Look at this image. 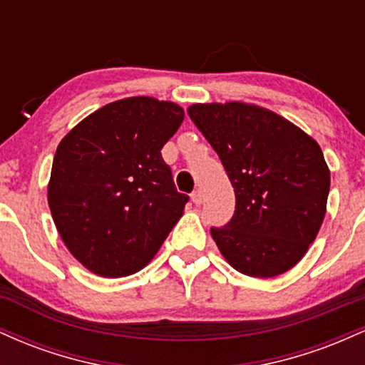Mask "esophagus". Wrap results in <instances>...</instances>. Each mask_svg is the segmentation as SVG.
Masks as SVG:
<instances>
[{
    "label": "esophagus",
    "instance_id": "1",
    "mask_svg": "<svg viewBox=\"0 0 365 365\" xmlns=\"http://www.w3.org/2000/svg\"><path fill=\"white\" fill-rule=\"evenodd\" d=\"M192 202H194L195 206H199V204H202V192H200L199 188L192 192Z\"/></svg>",
    "mask_w": 365,
    "mask_h": 365
}]
</instances>
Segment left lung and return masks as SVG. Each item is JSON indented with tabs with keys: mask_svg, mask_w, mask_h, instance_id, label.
I'll return each mask as SVG.
<instances>
[{
	"mask_svg": "<svg viewBox=\"0 0 365 365\" xmlns=\"http://www.w3.org/2000/svg\"><path fill=\"white\" fill-rule=\"evenodd\" d=\"M187 111L235 190V215L211 228L220 252L252 278L287 273L316 240L326 215L331 177L319 144L255 104L199 103Z\"/></svg>",
	"mask_w": 365,
	"mask_h": 365,
	"instance_id": "left-lung-1",
	"label": "left lung"
}]
</instances>
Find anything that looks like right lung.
Here are the masks:
<instances>
[{"label":"right lung","instance_id":"right-lung-1","mask_svg":"<svg viewBox=\"0 0 365 365\" xmlns=\"http://www.w3.org/2000/svg\"><path fill=\"white\" fill-rule=\"evenodd\" d=\"M183 116L178 104L135 96L99 108L63 137L48 204L66 249L91 273L140 271L183 216L188 195L161 156Z\"/></svg>","mask_w":365,"mask_h":365}]
</instances>
